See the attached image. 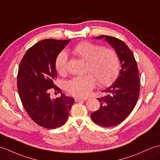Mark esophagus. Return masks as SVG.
I'll list each match as a JSON object with an SVG mask.
<instances>
[{
  "instance_id": "obj_1",
  "label": "esophagus",
  "mask_w": 160,
  "mask_h": 160,
  "mask_svg": "<svg viewBox=\"0 0 160 160\" xmlns=\"http://www.w3.org/2000/svg\"><path fill=\"white\" fill-rule=\"evenodd\" d=\"M86 98H75V102H79V101H85L86 100Z\"/></svg>"
}]
</instances>
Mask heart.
Here are the masks:
<instances>
[{
	"label": "heart",
	"instance_id": "b5f03b06",
	"mask_svg": "<svg viewBox=\"0 0 160 160\" xmlns=\"http://www.w3.org/2000/svg\"><path fill=\"white\" fill-rule=\"evenodd\" d=\"M73 52L87 62L86 75L75 77L67 84V90L71 94L83 98L94 88L96 80L100 85H111L118 78L121 64L115 50L105 49L103 46L91 42H82L77 45ZM68 55L62 51L56 58V68L58 73L67 72Z\"/></svg>",
	"mask_w": 160,
	"mask_h": 160
}]
</instances>
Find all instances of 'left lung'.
<instances>
[{"label": "left lung", "instance_id": "left-lung-1", "mask_svg": "<svg viewBox=\"0 0 160 160\" xmlns=\"http://www.w3.org/2000/svg\"><path fill=\"white\" fill-rule=\"evenodd\" d=\"M95 38H104L115 49L122 68L115 82L102 91L106 95L97 98L100 102V108L91 113V118L98 126H115L128 118L137 102L140 92L138 69L133 53L123 41L107 35Z\"/></svg>", "mask_w": 160, "mask_h": 160}]
</instances>
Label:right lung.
I'll return each mask as SVG.
<instances>
[{
    "label": "right lung",
    "instance_id": "obj_1",
    "mask_svg": "<svg viewBox=\"0 0 160 160\" xmlns=\"http://www.w3.org/2000/svg\"><path fill=\"white\" fill-rule=\"evenodd\" d=\"M70 42L68 40L44 39L27 51L19 64L18 89L25 110L34 122L48 129L60 127L67 122L74 99L61 93L52 100L49 90L56 88V58Z\"/></svg>",
    "mask_w": 160,
    "mask_h": 160
}]
</instances>
